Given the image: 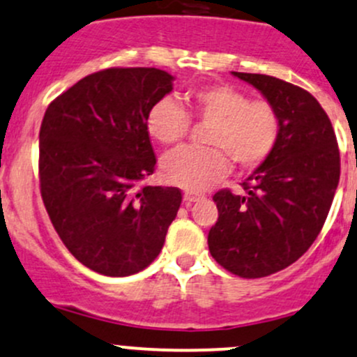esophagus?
Wrapping results in <instances>:
<instances>
[{
    "label": "esophagus",
    "mask_w": 357,
    "mask_h": 357,
    "mask_svg": "<svg viewBox=\"0 0 357 357\" xmlns=\"http://www.w3.org/2000/svg\"><path fill=\"white\" fill-rule=\"evenodd\" d=\"M199 199H204L203 194H192V192H185V194H183V201H185L187 204L196 203V201H199Z\"/></svg>",
    "instance_id": "esophagus-1"
}]
</instances>
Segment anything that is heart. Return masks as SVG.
Here are the masks:
<instances>
[{"label":"heart","mask_w":357,"mask_h":357,"mask_svg":"<svg viewBox=\"0 0 357 357\" xmlns=\"http://www.w3.org/2000/svg\"><path fill=\"white\" fill-rule=\"evenodd\" d=\"M185 109L174 98H161L146 116L149 135L165 146L177 144L190 128V119L208 123L209 148H180L161 161V175L190 192L208 189L229 170L230 156L241 168L259 167L277 148L282 120L266 99H249L229 84L194 87L183 94Z\"/></svg>","instance_id":"obj_1"}]
</instances>
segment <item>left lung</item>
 Wrapping results in <instances>:
<instances>
[{
    "instance_id": "obj_1",
    "label": "left lung",
    "mask_w": 357,
    "mask_h": 357,
    "mask_svg": "<svg viewBox=\"0 0 357 357\" xmlns=\"http://www.w3.org/2000/svg\"><path fill=\"white\" fill-rule=\"evenodd\" d=\"M277 108V148L245 182L242 196H213L218 222L208 234L218 264L242 278H261L297 261L321 232L340 178L332 122L303 87L277 77L232 72Z\"/></svg>"
}]
</instances>
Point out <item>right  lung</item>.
I'll return each mask as SVG.
<instances>
[{"label":"right lung","mask_w":357,"mask_h":357,"mask_svg":"<svg viewBox=\"0 0 357 357\" xmlns=\"http://www.w3.org/2000/svg\"><path fill=\"white\" fill-rule=\"evenodd\" d=\"M158 68H106L60 94L39 130L43 203L65 248L106 277L144 270L182 203L177 187L141 185L156 167L146 116L174 89Z\"/></svg>","instance_id":"add662e5"}]
</instances>
